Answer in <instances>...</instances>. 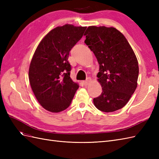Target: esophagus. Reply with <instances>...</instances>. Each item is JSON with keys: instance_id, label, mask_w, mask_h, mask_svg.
Masks as SVG:
<instances>
[{"instance_id": "1", "label": "esophagus", "mask_w": 159, "mask_h": 159, "mask_svg": "<svg viewBox=\"0 0 159 159\" xmlns=\"http://www.w3.org/2000/svg\"><path fill=\"white\" fill-rule=\"evenodd\" d=\"M90 81H91V79L90 78H88L87 80L83 81V85H88L90 83Z\"/></svg>"}]
</instances>
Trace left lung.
Returning a JSON list of instances; mask_svg holds the SVG:
<instances>
[{
	"instance_id": "8db88e82",
	"label": "left lung",
	"mask_w": 159,
	"mask_h": 159,
	"mask_svg": "<svg viewBox=\"0 0 159 159\" xmlns=\"http://www.w3.org/2000/svg\"><path fill=\"white\" fill-rule=\"evenodd\" d=\"M84 35L99 64L97 77L102 93L93 99L95 106L106 113L123 108L137 86L139 65L132 48L113 27L89 26Z\"/></svg>"
}]
</instances>
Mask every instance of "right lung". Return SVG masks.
<instances>
[{"label": "right lung", "mask_w": 159, "mask_h": 159, "mask_svg": "<svg viewBox=\"0 0 159 159\" xmlns=\"http://www.w3.org/2000/svg\"><path fill=\"white\" fill-rule=\"evenodd\" d=\"M86 28L71 25L56 27L43 38L34 54L28 73L30 84L38 102L50 112L68 108L79 88L70 78L68 60Z\"/></svg>", "instance_id": "right-lung-1"}]
</instances>
